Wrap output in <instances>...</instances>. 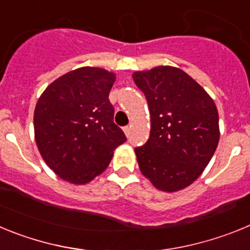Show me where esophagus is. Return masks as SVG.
Segmentation results:
<instances>
[{
	"label": "esophagus",
	"mask_w": 250,
	"mask_h": 250,
	"mask_svg": "<svg viewBox=\"0 0 250 250\" xmlns=\"http://www.w3.org/2000/svg\"><path fill=\"white\" fill-rule=\"evenodd\" d=\"M130 129H131V127H130L129 125H127V126L124 127V132H125V135H126V136L130 135Z\"/></svg>",
	"instance_id": "esophagus-1"
}]
</instances>
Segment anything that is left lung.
<instances>
[{
    "mask_svg": "<svg viewBox=\"0 0 250 250\" xmlns=\"http://www.w3.org/2000/svg\"><path fill=\"white\" fill-rule=\"evenodd\" d=\"M132 79L151 116L149 139L135 147L141 173L159 190L184 189L199 178L219 143L215 104L180 68L159 66Z\"/></svg>",
    "mask_w": 250,
    "mask_h": 250,
    "instance_id": "left-lung-1",
    "label": "left lung"
}]
</instances>
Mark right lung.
I'll list each match as a JSON object with an SVG mask.
<instances>
[{
    "label": "right lung",
    "mask_w": 250,
    "mask_h": 250,
    "mask_svg": "<svg viewBox=\"0 0 250 250\" xmlns=\"http://www.w3.org/2000/svg\"><path fill=\"white\" fill-rule=\"evenodd\" d=\"M115 74L80 67L48 85L36 104L35 139L46 164L61 179L86 184L101 174L126 141L114 123L109 94Z\"/></svg>",
    "instance_id": "obj_1"
}]
</instances>
